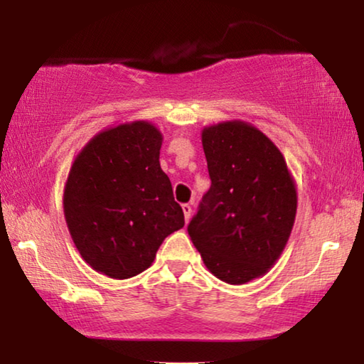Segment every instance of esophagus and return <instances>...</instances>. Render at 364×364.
<instances>
[{
	"label": "esophagus",
	"instance_id": "34e87169",
	"mask_svg": "<svg viewBox=\"0 0 364 364\" xmlns=\"http://www.w3.org/2000/svg\"><path fill=\"white\" fill-rule=\"evenodd\" d=\"M182 210H183V217H186V222H188V218L192 215V205L191 203H183Z\"/></svg>",
	"mask_w": 364,
	"mask_h": 364
}]
</instances>
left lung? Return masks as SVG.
<instances>
[{"mask_svg": "<svg viewBox=\"0 0 364 364\" xmlns=\"http://www.w3.org/2000/svg\"><path fill=\"white\" fill-rule=\"evenodd\" d=\"M210 188L187 230L205 267L242 285L282 255L296 215V187L278 147L248 122L202 131Z\"/></svg>", "mask_w": 364, "mask_h": 364, "instance_id": "left-lung-1", "label": "left lung"}]
</instances>
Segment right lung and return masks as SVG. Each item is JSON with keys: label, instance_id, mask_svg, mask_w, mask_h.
Returning <instances> with one entry per match:
<instances>
[{"label": "right lung", "instance_id": "obj_1", "mask_svg": "<svg viewBox=\"0 0 364 364\" xmlns=\"http://www.w3.org/2000/svg\"><path fill=\"white\" fill-rule=\"evenodd\" d=\"M161 146L154 124H119L94 136L69 171L63 203L74 245L116 280L151 267L164 238L186 223L159 162Z\"/></svg>", "mask_w": 364, "mask_h": 364}]
</instances>
